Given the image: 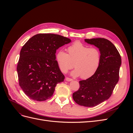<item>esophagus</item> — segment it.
I'll use <instances>...</instances> for the list:
<instances>
[{"instance_id":"esophagus-1","label":"esophagus","mask_w":133,"mask_h":133,"mask_svg":"<svg viewBox=\"0 0 133 133\" xmlns=\"http://www.w3.org/2000/svg\"><path fill=\"white\" fill-rule=\"evenodd\" d=\"M65 80H66V81L70 82V81H72V80H73V79L70 78H68V77H66V78H65Z\"/></svg>"}]
</instances>
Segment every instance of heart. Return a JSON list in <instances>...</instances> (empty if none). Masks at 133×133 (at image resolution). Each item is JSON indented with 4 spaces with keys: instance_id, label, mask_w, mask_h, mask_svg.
<instances>
[{
    "instance_id": "obj_1",
    "label": "heart",
    "mask_w": 133,
    "mask_h": 133,
    "mask_svg": "<svg viewBox=\"0 0 133 133\" xmlns=\"http://www.w3.org/2000/svg\"><path fill=\"white\" fill-rule=\"evenodd\" d=\"M68 53L59 50L56 55V60L60 70L63 73L71 69H75L71 75L79 76L83 79L89 78L98 70L101 62V53L97 48H89L77 41L67 49Z\"/></svg>"
}]
</instances>
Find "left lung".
<instances>
[{
	"instance_id": "left-lung-1",
	"label": "left lung",
	"mask_w": 133,
	"mask_h": 133,
	"mask_svg": "<svg viewBox=\"0 0 133 133\" xmlns=\"http://www.w3.org/2000/svg\"><path fill=\"white\" fill-rule=\"evenodd\" d=\"M85 41L99 48L101 62L91 77L79 82L80 87L73 94V98L80 105L92 107L110 97L119 81L122 59L115 45L107 39H86Z\"/></svg>"
}]
</instances>
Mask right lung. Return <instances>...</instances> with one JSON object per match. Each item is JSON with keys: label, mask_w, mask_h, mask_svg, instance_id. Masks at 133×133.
<instances>
[{"label": "right lung", "mask_w": 133, "mask_h": 133, "mask_svg": "<svg viewBox=\"0 0 133 133\" xmlns=\"http://www.w3.org/2000/svg\"><path fill=\"white\" fill-rule=\"evenodd\" d=\"M71 40L62 35L41 33L24 45L17 65L19 84L24 93L35 101H44L53 95L58 83L65 76L55 60L56 51Z\"/></svg>", "instance_id": "obj_1"}]
</instances>
